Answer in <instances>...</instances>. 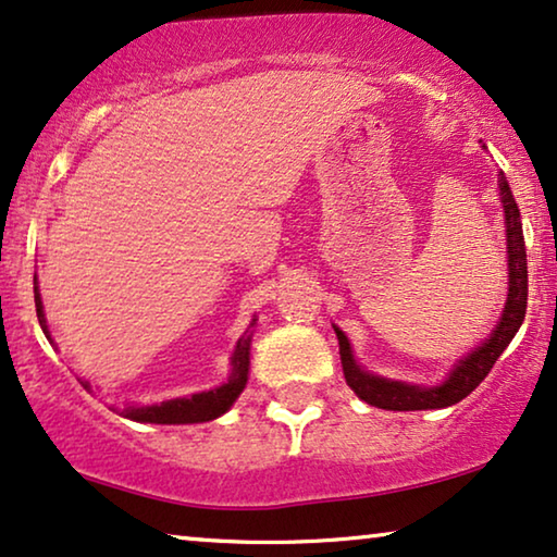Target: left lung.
Wrapping results in <instances>:
<instances>
[{"label":"left lung","instance_id":"obj_1","mask_svg":"<svg viewBox=\"0 0 557 557\" xmlns=\"http://www.w3.org/2000/svg\"><path fill=\"white\" fill-rule=\"evenodd\" d=\"M497 186L505 207L507 268H510V272H507V275H510V293H507V302L497 327L490 333L487 341L480 343L472 354L461 358L459 363L451 368L449 379L444 383H438V386H417V383L381 379V375L363 371V368L356 363L346 333L333 325L341 346L343 375H346L348 386L356 391V396L363 398L366 404L379 406V409L386 411H424L459 404L461 398H467L484 379H487L492 366L497 363V358L503 356V350L507 346H510L515 333L520 331L524 310H528V255H524L520 209H517L510 184H507L503 171H499Z\"/></svg>","mask_w":557,"mask_h":557}]
</instances>
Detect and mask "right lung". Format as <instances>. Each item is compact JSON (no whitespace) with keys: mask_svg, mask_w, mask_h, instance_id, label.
<instances>
[{"mask_svg":"<svg viewBox=\"0 0 557 557\" xmlns=\"http://www.w3.org/2000/svg\"><path fill=\"white\" fill-rule=\"evenodd\" d=\"M35 308L37 320H40L42 333L50 338L47 331V320L42 310V297L37 293V277H35ZM255 325V320H252ZM232 375L230 381L222 386L201 391V394L186 396V398H171V401L151 404V406H125L123 417L131 421H140V424H199V421H211L222 417L224 411H230V406L237 401V396L247 386V373H249V335L242 338L234 348L232 356ZM90 391V383H83Z\"/></svg>","mask_w":557,"mask_h":557,"instance_id":"right-lung-1","label":"right lung"}]
</instances>
